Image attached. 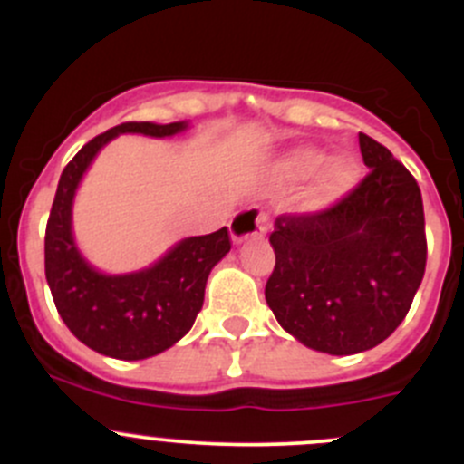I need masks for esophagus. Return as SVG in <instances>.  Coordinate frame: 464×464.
I'll use <instances>...</instances> for the list:
<instances>
[{"label": "esophagus", "instance_id": "34e87169", "mask_svg": "<svg viewBox=\"0 0 464 464\" xmlns=\"http://www.w3.org/2000/svg\"><path fill=\"white\" fill-rule=\"evenodd\" d=\"M266 224H269V213L251 206V208L240 210L236 218L231 219V237L236 245L249 240V237H260L266 233Z\"/></svg>", "mask_w": 464, "mask_h": 464}]
</instances>
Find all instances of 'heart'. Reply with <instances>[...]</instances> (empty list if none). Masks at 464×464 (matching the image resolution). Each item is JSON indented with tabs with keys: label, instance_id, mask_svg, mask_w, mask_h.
Here are the masks:
<instances>
[{
	"label": "heart",
	"instance_id": "heart-1",
	"mask_svg": "<svg viewBox=\"0 0 464 464\" xmlns=\"http://www.w3.org/2000/svg\"><path fill=\"white\" fill-rule=\"evenodd\" d=\"M327 154L319 148H296L280 161L278 170L283 179L301 181L319 172L314 184L307 190V204L321 208L339 202L341 198L354 188L359 179V166L348 154H339L334 159H327Z\"/></svg>",
	"mask_w": 464,
	"mask_h": 464
}]
</instances>
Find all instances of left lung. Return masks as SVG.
<instances>
[{
	"label": "left lung",
	"instance_id": "left-lung-1",
	"mask_svg": "<svg viewBox=\"0 0 464 464\" xmlns=\"http://www.w3.org/2000/svg\"><path fill=\"white\" fill-rule=\"evenodd\" d=\"M371 168L343 199L276 218L266 305L303 345L357 354L409 314L427 266L422 193L404 163L359 132Z\"/></svg>",
	"mask_w": 464,
	"mask_h": 464
}]
</instances>
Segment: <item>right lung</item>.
I'll list each match as a JSON object with an SVG mask.
<instances>
[{"label": "right lung", "instance_id": "1", "mask_svg": "<svg viewBox=\"0 0 464 464\" xmlns=\"http://www.w3.org/2000/svg\"><path fill=\"white\" fill-rule=\"evenodd\" d=\"M186 128V121L121 123L82 145L60 175L44 236L46 283L64 325L87 348L105 357L139 362L175 345L198 319L206 280L231 251V236L224 227L208 236L186 237L148 269L107 276L93 269L73 242V195L98 150L119 134L172 137Z\"/></svg>", "mask_w": 464, "mask_h": 464}]
</instances>
